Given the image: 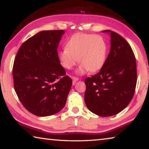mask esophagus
Here are the masks:
<instances>
[{"instance_id":"34e87169","label":"esophagus","mask_w":149,"mask_h":149,"mask_svg":"<svg viewBox=\"0 0 149 149\" xmlns=\"http://www.w3.org/2000/svg\"><path fill=\"white\" fill-rule=\"evenodd\" d=\"M72 80H73V85H75V83H76L78 80H79V78L76 77H72Z\"/></svg>"}]
</instances>
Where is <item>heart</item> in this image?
Returning a JSON list of instances; mask_svg holds the SVG:
<instances>
[{"instance_id":"1","label":"heart","mask_w":149,"mask_h":149,"mask_svg":"<svg viewBox=\"0 0 149 149\" xmlns=\"http://www.w3.org/2000/svg\"><path fill=\"white\" fill-rule=\"evenodd\" d=\"M107 52V44L101 36L79 33L70 37L65 48L59 52L58 59L62 66L68 70L79 61L81 64L77 73L81 75L87 70L94 72L101 68Z\"/></svg>"}]
</instances>
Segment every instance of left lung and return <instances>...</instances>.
Segmentation results:
<instances>
[{"label":"left lung","instance_id":"left-lung-1","mask_svg":"<svg viewBox=\"0 0 149 149\" xmlns=\"http://www.w3.org/2000/svg\"><path fill=\"white\" fill-rule=\"evenodd\" d=\"M110 51L100 72L85 79L84 99L91 112L102 117L118 114L130 104L137 84V65L126 40L110 30Z\"/></svg>","mask_w":149,"mask_h":149}]
</instances>
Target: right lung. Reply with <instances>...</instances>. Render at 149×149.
<instances>
[{
  "label": "right lung",
  "mask_w": 149,
  "mask_h": 149,
  "mask_svg": "<svg viewBox=\"0 0 149 149\" xmlns=\"http://www.w3.org/2000/svg\"><path fill=\"white\" fill-rule=\"evenodd\" d=\"M64 30L42 31L25 41L15 58L12 75L15 91L24 107L38 116L61 110L72 80L60 64L58 46Z\"/></svg>",
  "instance_id": "1"
}]
</instances>
